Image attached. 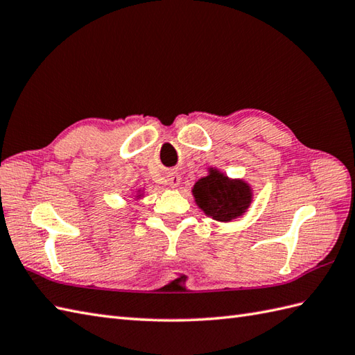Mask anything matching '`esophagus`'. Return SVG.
<instances>
[{
	"mask_svg": "<svg viewBox=\"0 0 355 355\" xmlns=\"http://www.w3.org/2000/svg\"><path fill=\"white\" fill-rule=\"evenodd\" d=\"M166 183L169 187H177L180 184V175L175 174V172H171L166 178Z\"/></svg>",
	"mask_w": 355,
	"mask_h": 355,
	"instance_id": "esophagus-1",
	"label": "esophagus"
}]
</instances>
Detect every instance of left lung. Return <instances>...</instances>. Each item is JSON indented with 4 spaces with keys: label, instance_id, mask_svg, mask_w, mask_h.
Segmentation results:
<instances>
[{
    "label": "left lung",
    "instance_id": "8db88e82",
    "mask_svg": "<svg viewBox=\"0 0 355 355\" xmlns=\"http://www.w3.org/2000/svg\"><path fill=\"white\" fill-rule=\"evenodd\" d=\"M195 202L205 215L218 222H232L245 215L252 202V189L239 178H230L216 168L200 178L192 189Z\"/></svg>",
    "mask_w": 355,
    "mask_h": 355
}]
</instances>
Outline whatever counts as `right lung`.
Wrapping results in <instances>:
<instances>
[{"mask_svg": "<svg viewBox=\"0 0 355 355\" xmlns=\"http://www.w3.org/2000/svg\"><path fill=\"white\" fill-rule=\"evenodd\" d=\"M142 195H144V192H142V191H137V198H140Z\"/></svg>", "mask_w": 355, "mask_h": 355, "instance_id": "add662e5", "label": "right lung"}]
</instances>
